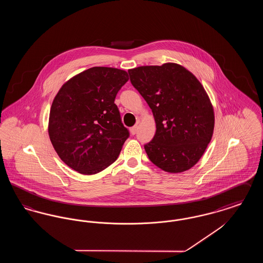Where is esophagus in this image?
Listing matches in <instances>:
<instances>
[{"label": "esophagus", "mask_w": 263, "mask_h": 263, "mask_svg": "<svg viewBox=\"0 0 263 263\" xmlns=\"http://www.w3.org/2000/svg\"><path fill=\"white\" fill-rule=\"evenodd\" d=\"M138 130V125L133 126V127H131L130 128V133L132 134V135H135L136 133H137Z\"/></svg>", "instance_id": "obj_1"}]
</instances>
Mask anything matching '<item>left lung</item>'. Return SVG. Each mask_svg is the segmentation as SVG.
<instances>
[{
  "label": "left lung",
  "mask_w": 263,
  "mask_h": 263,
  "mask_svg": "<svg viewBox=\"0 0 263 263\" xmlns=\"http://www.w3.org/2000/svg\"><path fill=\"white\" fill-rule=\"evenodd\" d=\"M128 74L155 117L156 134L144 146L151 162L172 174L191 168L210 143L215 123L200 82L175 63L142 66Z\"/></svg>",
  "instance_id": "8db88e82"
}]
</instances>
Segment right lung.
Here are the masks:
<instances>
[{
    "label": "right lung",
    "mask_w": 263,
    "mask_h": 263,
    "mask_svg": "<svg viewBox=\"0 0 263 263\" xmlns=\"http://www.w3.org/2000/svg\"><path fill=\"white\" fill-rule=\"evenodd\" d=\"M129 80L125 71L92 67L65 83L51 105V143L68 166L98 174L118 158L129 131L114 103Z\"/></svg>",
    "instance_id": "right-lung-1"
}]
</instances>
